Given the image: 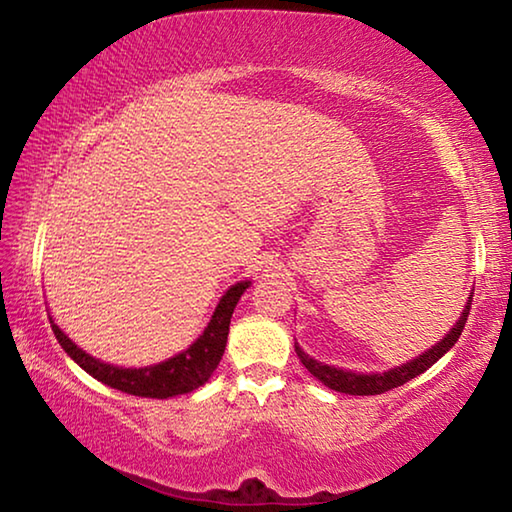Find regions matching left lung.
Here are the masks:
<instances>
[{
    "label": "left lung",
    "instance_id": "1",
    "mask_svg": "<svg viewBox=\"0 0 512 512\" xmlns=\"http://www.w3.org/2000/svg\"><path fill=\"white\" fill-rule=\"evenodd\" d=\"M472 293H474V289H472ZM470 305H472V296L467 298L461 316H458L454 327L449 329V332L438 343H433L429 350L420 352L418 357H413L406 363H400V366H393V368L381 370V372H357V370L329 366V363L316 361L314 357H309V354L302 350L298 343H296V354H298L302 366H305L311 375L320 381V384H325L327 388H332V391H336V393L381 395V393L393 391V388L406 384V381H411L413 377L422 375L424 370H429L433 363H436L440 357H445V354L454 348V343L458 341V336H461L463 327L467 323V316H470Z\"/></svg>",
    "mask_w": 512,
    "mask_h": 512
}]
</instances>
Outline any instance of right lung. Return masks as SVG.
I'll return each mask as SVG.
<instances>
[{"instance_id":"right-lung-1","label":"right lung","mask_w":512,"mask_h":512,"mask_svg":"<svg viewBox=\"0 0 512 512\" xmlns=\"http://www.w3.org/2000/svg\"><path fill=\"white\" fill-rule=\"evenodd\" d=\"M250 284H253L250 280H241L232 284V287L223 293L219 305L212 311L210 323H207L203 334L198 336L189 348L173 354V357L160 363H151V366L142 368L112 366V363L92 357V354H88L69 339L54 318L49 316V320L58 343L63 345V350L79 363L88 375L101 381V384L135 397L169 400V397L196 391V388L205 386L207 379L214 375V370L219 366L225 352V343H228L232 311H235L239 298L244 296V291Z\"/></svg>"}]
</instances>
